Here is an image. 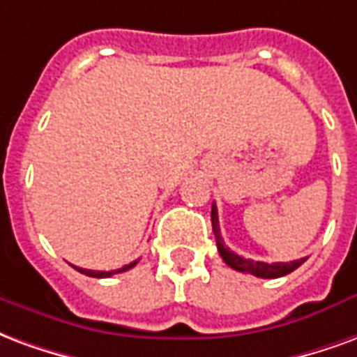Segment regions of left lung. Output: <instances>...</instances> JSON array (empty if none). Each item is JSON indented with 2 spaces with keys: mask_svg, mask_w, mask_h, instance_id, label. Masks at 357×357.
<instances>
[{
  "mask_svg": "<svg viewBox=\"0 0 357 357\" xmlns=\"http://www.w3.org/2000/svg\"><path fill=\"white\" fill-rule=\"evenodd\" d=\"M211 225H213V234H215V239H217V249L220 257H222V261L228 264L234 270H238V272H245V274L257 275V278H266V280H272V278H282V275L291 274L293 270L301 266L304 261H306V257L304 259H298V261H291V262H272V264H268V262H261V261H251V259H243V257H239L234 251H230L228 247L225 245V239L220 236V228H218V213H217V205L213 204L211 207Z\"/></svg>",
  "mask_w": 357,
  "mask_h": 357,
  "instance_id": "1",
  "label": "left lung"
}]
</instances>
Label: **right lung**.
Instances as JSON below:
<instances>
[{
    "instance_id": "add662e5",
    "label": "right lung",
    "mask_w": 357,
    "mask_h": 357,
    "mask_svg": "<svg viewBox=\"0 0 357 357\" xmlns=\"http://www.w3.org/2000/svg\"><path fill=\"white\" fill-rule=\"evenodd\" d=\"M139 261H132L131 264H125L123 268H118V270H112V272H96V270H85V268H77L74 266L77 272H82V274L89 275V278H110V275L114 274H121V272H127V270H131L135 264H137Z\"/></svg>"
}]
</instances>
